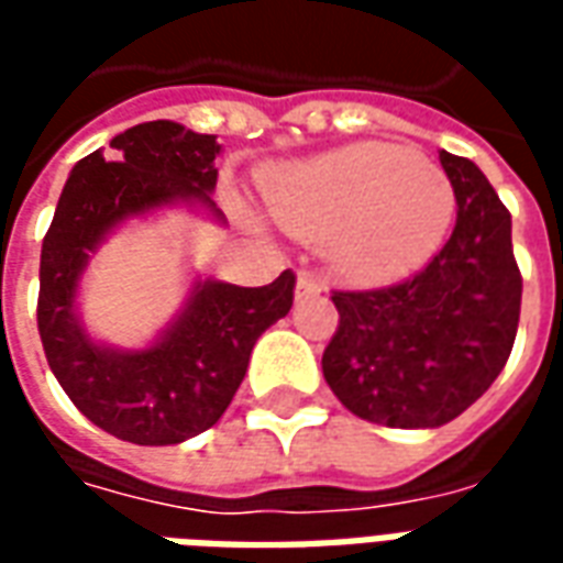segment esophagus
Masks as SVG:
<instances>
[{
    "label": "esophagus",
    "mask_w": 563,
    "mask_h": 563,
    "mask_svg": "<svg viewBox=\"0 0 563 563\" xmlns=\"http://www.w3.org/2000/svg\"><path fill=\"white\" fill-rule=\"evenodd\" d=\"M322 286L313 274H298V283H295V298H307V295H317Z\"/></svg>",
    "instance_id": "1"
}]
</instances>
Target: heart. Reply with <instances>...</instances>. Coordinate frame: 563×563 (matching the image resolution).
<instances>
[{"label":"heart","mask_w":563,"mask_h":563,"mask_svg":"<svg viewBox=\"0 0 563 563\" xmlns=\"http://www.w3.org/2000/svg\"><path fill=\"white\" fill-rule=\"evenodd\" d=\"M265 205L286 232L329 238L331 262L346 277L379 286L440 253L455 220V186L428 156L358 141L271 174Z\"/></svg>","instance_id":"heart-1"}]
</instances>
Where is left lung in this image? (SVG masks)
Wrapping results in <instances>:
<instances>
[{"label": "left lung", "instance_id": "1", "mask_svg": "<svg viewBox=\"0 0 563 563\" xmlns=\"http://www.w3.org/2000/svg\"><path fill=\"white\" fill-rule=\"evenodd\" d=\"M459 220L413 280L374 292H334L341 325L322 353L338 401L386 428H440L483 398L519 329L521 274L509 210L488 177L440 150Z\"/></svg>", "mask_w": 563, "mask_h": 563}]
</instances>
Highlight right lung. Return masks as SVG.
I'll return each instance as SVG.
<instances>
[{"mask_svg":"<svg viewBox=\"0 0 563 563\" xmlns=\"http://www.w3.org/2000/svg\"><path fill=\"white\" fill-rule=\"evenodd\" d=\"M217 135L174 120L139 123L71 168L42 244L38 334L47 365L92 424L139 446H172L220 422L250 353L292 307L295 274L246 289L189 274L174 317L144 346L92 338L80 313L84 274L102 244L135 220L184 208L225 225L213 201Z\"/></svg>","mask_w":563,"mask_h":563,"instance_id":"right-lung-1","label":"right lung"}]
</instances>
